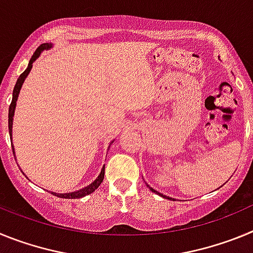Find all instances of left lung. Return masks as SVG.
<instances>
[{
	"label": "left lung",
	"mask_w": 253,
	"mask_h": 253,
	"mask_svg": "<svg viewBox=\"0 0 253 253\" xmlns=\"http://www.w3.org/2000/svg\"><path fill=\"white\" fill-rule=\"evenodd\" d=\"M147 186H148V187H149V189H151V190H152V191H153V193L158 194V195H161V196H162V198H165V199H169V200H173V199H172V198H169V196H166V195H162V194L157 193V191H156V190H154V189H152V187H151V186H149V185H147Z\"/></svg>",
	"instance_id": "left-lung-1"
}]
</instances>
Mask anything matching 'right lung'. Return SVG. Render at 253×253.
<instances>
[{"label": "right lung", "instance_id": "add662e5", "mask_svg": "<svg viewBox=\"0 0 253 253\" xmlns=\"http://www.w3.org/2000/svg\"><path fill=\"white\" fill-rule=\"evenodd\" d=\"M51 48V44L49 43H45V44H42V45L39 46V48L35 50V53L33 54V57H31L30 62H29L28 64V68L24 71V72L20 75V77L17 78V82L16 84H15V87H13V92H12V101H11L10 104V107H8V131H10V138L12 139V120H13V114H15V107H16V101H17V97H19V93H20V90H21V86L22 84H24V81H25V78L28 77L29 72L31 71V68H33V63H34L35 60H37V58L39 57L40 53L43 50H45V49H49ZM12 152L13 154H15V151H13V147H12ZM104 175H105V165L104 167H102L101 172H100L99 177L96 178L93 182H91L88 186L84 187V189L81 190H77V191H73V193H66V194H57V193H51L53 195L58 196V198H63V199H80V198H84V196L88 195V194L93 193L97 187L100 186V184L102 182V180H104Z\"/></svg>", "mask_w": 253, "mask_h": 253}]
</instances>
